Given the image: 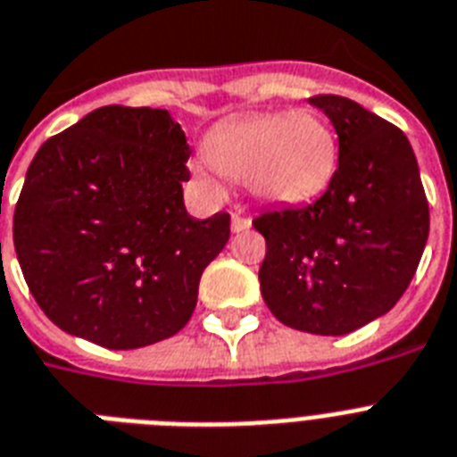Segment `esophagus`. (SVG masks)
<instances>
[{
  "mask_svg": "<svg viewBox=\"0 0 457 457\" xmlns=\"http://www.w3.org/2000/svg\"><path fill=\"white\" fill-rule=\"evenodd\" d=\"M248 228H251V220H248V218L239 216V213H235V216H232V232H237V235H239V232H244V229H248Z\"/></svg>",
  "mask_w": 457,
  "mask_h": 457,
  "instance_id": "esophagus-1",
  "label": "esophagus"
}]
</instances>
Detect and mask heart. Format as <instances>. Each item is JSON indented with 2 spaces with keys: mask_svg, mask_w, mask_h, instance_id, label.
Segmentation results:
<instances>
[{
  "mask_svg": "<svg viewBox=\"0 0 457 457\" xmlns=\"http://www.w3.org/2000/svg\"><path fill=\"white\" fill-rule=\"evenodd\" d=\"M195 166L209 190L220 192L222 178L246 183L267 204H303L331 183L337 140L319 114H251L218 124Z\"/></svg>",
  "mask_w": 457,
  "mask_h": 457,
  "instance_id": "heart-1",
  "label": "heart"
}]
</instances>
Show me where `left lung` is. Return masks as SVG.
<instances>
[{
  "label": "left lung",
  "mask_w": 457,
  "mask_h": 457,
  "mask_svg": "<svg viewBox=\"0 0 457 457\" xmlns=\"http://www.w3.org/2000/svg\"><path fill=\"white\" fill-rule=\"evenodd\" d=\"M310 105L336 129L337 170L314 204L255 218L267 241L258 279L281 324L345 336L387 314L409 288L429 209L403 131L343 96H314Z\"/></svg>",
  "instance_id": "8db88e82"
}]
</instances>
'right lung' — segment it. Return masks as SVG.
Instances as JSON below:
<instances>
[{"label": "right lung", "mask_w": 457, "mask_h": 457, "mask_svg": "<svg viewBox=\"0 0 457 457\" xmlns=\"http://www.w3.org/2000/svg\"><path fill=\"white\" fill-rule=\"evenodd\" d=\"M190 145L169 110L98 107L39 147L13 216L29 293L70 336L136 350L176 336L229 216L185 209Z\"/></svg>", "instance_id": "add662e5"}]
</instances>
